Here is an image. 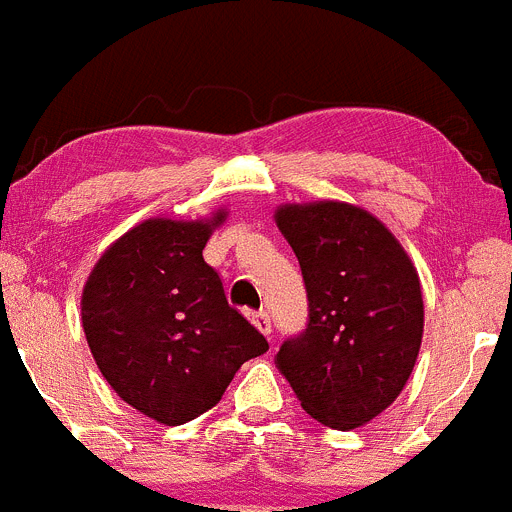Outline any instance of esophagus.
Listing matches in <instances>:
<instances>
[{"label":"esophagus","instance_id":"34e87169","mask_svg":"<svg viewBox=\"0 0 512 512\" xmlns=\"http://www.w3.org/2000/svg\"><path fill=\"white\" fill-rule=\"evenodd\" d=\"M252 323H255V328L262 333V336H270L272 333L270 315H267L265 310H257V313H252Z\"/></svg>","mask_w":512,"mask_h":512}]
</instances>
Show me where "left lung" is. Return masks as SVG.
Listing matches in <instances>:
<instances>
[{"mask_svg":"<svg viewBox=\"0 0 512 512\" xmlns=\"http://www.w3.org/2000/svg\"><path fill=\"white\" fill-rule=\"evenodd\" d=\"M275 224L308 290V328L275 366L300 407L333 429L379 417L407 386L424 333L422 283L391 229L336 199L280 204Z\"/></svg>","mask_w":512,"mask_h":512,"instance_id":"left-lung-1","label":"left lung"}]
</instances>
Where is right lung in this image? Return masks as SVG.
Returning <instances> with one entry per match:
<instances>
[{
	"label": "right lung",
	"mask_w": 512,
	"mask_h": 512,
	"mask_svg": "<svg viewBox=\"0 0 512 512\" xmlns=\"http://www.w3.org/2000/svg\"><path fill=\"white\" fill-rule=\"evenodd\" d=\"M227 209L202 219L151 217L121 234L85 280L90 353L136 412L176 427L212 409L245 361L267 351L229 308L202 250Z\"/></svg>",
	"instance_id": "1"
}]
</instances>
